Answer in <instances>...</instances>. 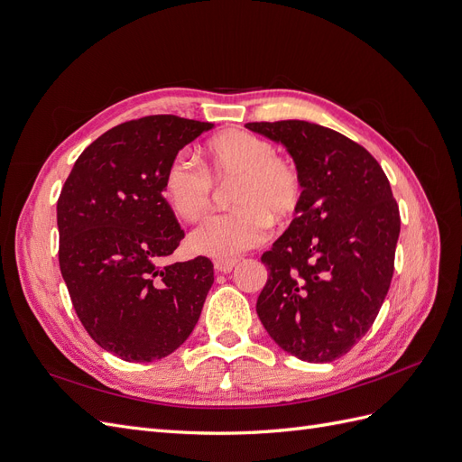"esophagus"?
<instances>
[{
    "label": "esophagus",
    "instance_id": "esophagus-1",
    "mask_svg": "<svg viewBox=\"0 0 462 462\" xmlns=\"http://www.w3.org/2000/svg\"><path fill=\"white\" fill-rule=\"evenodd\" d=\"M236 258H227V260H223V258H217V260H214V268H216V272H219V273H229L235 265H236Z\"/></svg>",
    "mask_w": 462,
    "mask_h": 462
}]
</instances>
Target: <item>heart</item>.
<instances>
[{"instance_id":"1","label":"heart","mask_w":462,"mask_h":462,"mask_svg":"<svg viewBox=\"0 0 462 462\" xmlns=\"http://www.w3.org/2000/svg\"><path fill=\"white\" fill-rule=\"evenodd\" d=\"M204 168L187 153L167 163L163 197L183 219H199L208 212L216 183L233 180L227 214L202 219L192 229V250L212 258H235L260 245L270 233L272 217L291 219L302 202L304 183L295 162L277 156L275 146L250 131H229L214 136L200 150Z\"/></svg>"}]
</instances>
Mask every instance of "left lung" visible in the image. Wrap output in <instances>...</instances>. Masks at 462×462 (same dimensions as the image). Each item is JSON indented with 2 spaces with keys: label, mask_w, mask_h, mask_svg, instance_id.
<instances>
[{
  "label": "left lung",
  "mask_w": 462,
  "mask_h": 462,
  "mask_svg": "<svg viewBox=\"0 0 462 462\" xmlns=\"http://www.w3.org/2000/svg\"><path fill=\"white\" fill-rule=\"evenodd\" d=\"M282 143L302 173L295 219L262 263L256 312L270 337L306 362H331L365 337L395 270L399 206L382 165L345 134L287 119L246 123Z\"/></svg>",
  "instance_id": "1"
}]
</instances>
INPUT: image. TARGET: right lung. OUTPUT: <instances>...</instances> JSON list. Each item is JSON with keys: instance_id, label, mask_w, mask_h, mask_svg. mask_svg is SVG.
<instances>
[{"instance_id": "add662e5", "label": "right lung", "mask_w": 462, "mask_h": 462, "mask_svg": "<svg viewBox=\"0 0 462 462\" xmlns=\"http://www.w3.org/2000/svg\"><path fill=\"white\" fill-rule=\"evenodd\" d=\"M212 123L148 116L109 129L80 153L58 200L60 268L90 337L127 362H152L187 341L214 263H167L185 231L163 199L177 152Z\"/></svg>"}]
</instances>
